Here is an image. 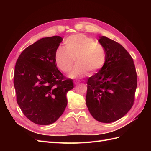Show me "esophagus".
Returning <instances> with one entry per match:
<instances>
[{
	"label": "esophagus",
	"mask_w": 151,
	"mask_h": 151,
	"mask_svg": "<svg viewBox=\"0 0 151 151\" xmlns=\"http://www.w3.org/2000/svg\"><path fill=\"white\" fill-rule=\"evenodd\" d=\"M74 84L77 85V84H78L79 83V81H75L74 82Z\"/></svg>",
	"instance_id": "obj_1"
}]
</instances>
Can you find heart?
<instances>
[{
  "label": "heart",
  "instance_id": "obj_1",
  "mask_svg": "<svg viewBox=\"0 0 151 151\" xmlns=\"http://www.w3.org/2000/svg\"><path fill=\"white\" fill-rule=\"evenodd\" d=\"M65 48H57L55 60L58 68L63 73H70L73 78H82L89 73L93 74L101 69L106 60V52L101 44L89 36L78 33L68 37L65 41Z\"/></svg>",
  "mask_w": 151,
  "mask_h": 151
}]
</instances>
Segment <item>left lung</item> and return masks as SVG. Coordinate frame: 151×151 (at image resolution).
I'll list each match as a JSON object with an SVG mask.
<instances>
[{
	"label": "left lung",
	"instance_id": "1",
	"mask_svg": "<svg viewBox=\"0 0 151 151\" xmlns=\"http://www.w3.org/2000/svg\"><path fill=\"white\" fill-rule=\"evenodd\" d=\"M98 42L104 48L106 60L88 79L86 102L95 120L111 123L125 116L133 106L137 73L133 59L120 43L104 36Z\"/></svg>",
	"mask_w": 151,
	"mask_h": 151
}]
</instances>
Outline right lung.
Instances as JSON below:
<instances>
[{
  "mask_svg": "<svg viewBox=\"0 0 151 151\" xmlns=\"http://www.w3.org/2000/svg\"><path fill=\"white\" fill-rule=\"evenodd\" d=\"M60 36L43 38L24 49L17 60L14 76L17 103L24 115L38 125L55 122L67 104L73 81L58 70L55 53Z\"/></svg>",
  "mask_w": 151,
  "mask_h": 151,
  "instance_id": "add662e5",
  "label": "right lung"
}]
</instances>
